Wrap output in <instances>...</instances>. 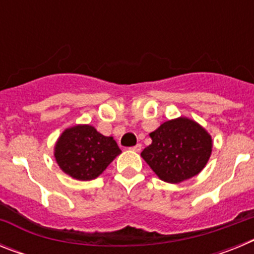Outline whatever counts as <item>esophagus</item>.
Returning <instances> with one entry per match:
<instances>
[{"label": "esophagus", "mask_w": 254, "mask_h": 254, "mask_svg": "<svg viewBox=\"0 0 254 254\" xmlns=\"http://www.w3.org/2000/svg\"><path fill=\"white\" fill-rule=\"evenodd\" d=\"M141 149H142V145H141V143H137V145H136V146H133V147H131V150H133V151H141Z\"/></svg>", "instance_id": "34e87169"}]
</instances>
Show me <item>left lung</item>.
<instances>
[{"label": "left lung", "instance_id": "1", "mask_svg": "<svg viewBox=\"0 0 254 254\" xmlns=\"http://www.w3.org/2000/svg\"><path fill=\"white\" fill-rule=\"evenodd\" d=\"M152 142L141 156L155 174L168 183H179L205 168L212 150L211 136L185 117L163 123L150 133Z\"/></svg>", "mask_w": 254, "mask_h": 254}]
</instances>
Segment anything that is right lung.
<instances>
[{"instance_id":"obj_1","label":"right lung","mask_w":254,"mask_h":254,"mask_svg":"<svg viewBox=\"0 0 254 254\" xmlns=\"http://www.w3.org/2000/svg\"><path fill=\"white\" fill-rule=\"evenodd\" d=\"M120 154L113 137H107L89 125L67 128L55 149L61 169L78 181L95 179Z\"/></svg>"}]
</instances>
